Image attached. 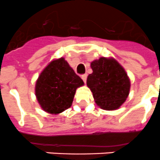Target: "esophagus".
<instances>
[{
    "instance_id": "obj_1",
    "label": "esophagus",
    "mask_w": 160,
    "mask_h": 160,
    "mask_svg": "<svg viewBox=\"0 0 160 160\" xmlns=\"http://www.w3.org/2000/svg\"><path fill=\"white\" fill-rule=\"evenodd\" d=\"M87 74H86V73H85V74H82V79L83 80L84 83L87 82Z\"/></svg>"
}]
</instances>
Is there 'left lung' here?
<instances>
[{
    "label": "left lung",
    "mask_w": 160,
    "mask_h": 160,
    "mask_svg": "<svg viewBox=\"0 0 160 160\" xmlns=\"http://www.w3.org/2000/svg\"><path fill=\"white\" fill-rule=\"evenodd\" d=\"M93 73L87 84L95 102L104 110H115L127 99L131 83L123 68L112 58H100L91 62Z\"/></svg>",
    "instance_id": "obj_1"
}]
</instances>
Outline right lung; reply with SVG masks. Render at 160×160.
Wrapping results in <instances>:
<instances>
[{
  "label": "right lung",
  "mask_w": 160,
  "mask_h": 160,
  "mask_svg": "<svg viewBox=\"0 0 160 160\" xmlns=\"http://www.w3.org/2000/svg\"><path fill=\"white\" fill-rule=\"evenodd\" d=\"M83 85L81 78L61 58L51 62L41 73L35 93L44 111L56 114L71 107L76 89Z\"/></svg>",
  "instance_id": "obj_1"
}]
</instances>
